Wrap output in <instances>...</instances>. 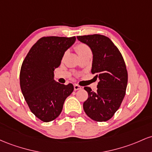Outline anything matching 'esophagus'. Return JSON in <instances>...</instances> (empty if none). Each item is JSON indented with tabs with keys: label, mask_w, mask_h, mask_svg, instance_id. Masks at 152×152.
<instances>
[{
	"label": "esophagus",
	"mask_w": 152,
	"mask_h": 152,
	"mask_svg": "<svg viewBox=\"0 0 152 152\" xmlns=\"http://www.w3.org/2000/svg\"><path fill=\"white\" fill-rule=\"evenodd\" d=\"M74 89H75V90H80V89H82V87L80 86V85H77V84H75L74 85Z\"/></svg>",
	"instance_id": "obj_1"
}]
</instances>
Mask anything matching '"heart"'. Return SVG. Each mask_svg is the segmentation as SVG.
Returning <instances> with one entry per match:
<instances>
[{"mask_svg": "<svg viewBox=\"0 0 152 152\" xmlns=\"http://www.w3.org/2000/svg\"><path fill=\"white\" fill-rule=\"evenodd\" d=\"M76 52H77L78 55L80 56V57H83V56L85 55H91L92 52L91 49L89 47H88L87 44H83V43H79L77 44L75 47Z\"/></svg>", "mask_w": 152, "mask_h": 152, "instance_id": "1", "label": "heart"}]
</instances>
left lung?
I'll list each match as a JSON object with an SVG mask.
<instances>
[{
  "label": "left lung",
  "mask_w": 152,
  "mask_h": 152,
  "mask_svg": "<svg viewBox=\"0 0 152 152\" xmlns=\"http://www.w3.org/2000/svg\"><path fill=\"white\" fill-rule=\"evenodd\" d=\"M91 49V72L98 78L97 92L85 87L88 98L83 103L85 113L93 121H107L121 106L126 95L128 72L120 51L108 37L100 34L78 36Z\"/></svg>",
  "instance_id": "obj_1"
}]
</instances>
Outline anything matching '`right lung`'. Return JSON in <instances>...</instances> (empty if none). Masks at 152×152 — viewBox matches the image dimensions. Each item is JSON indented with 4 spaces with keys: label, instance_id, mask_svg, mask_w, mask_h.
<instances>
[{
    "label": "right lung",
    "instance_id": "right-lung-1",
    "mask_svg": "<svg viewBox=\"0 0 152 152\" xmlns=\"http://www.w3.org/2000/svg\"><path fill=\"white\" fill-rule=\"evenodd\" d=\"M75 37H47L39 39L27 54L20 72V86L31 111L44 122L59 116L66 98L74 90L71 83L63 85L54 79L64 52Z\"/></svg>",
    "mask_w": 152,
    "mask_h": 152
}]
</instances>
